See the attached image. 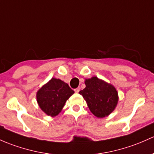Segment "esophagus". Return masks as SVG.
<instances>
[{
	"instance_id": "1",
	"label": "esophagus",
	"mask_w": 154,
	"mask_h": 154,
	"mask_svg": "<svg viewBox=\"0 0 154 154\" xmlns=\"http://www.w3.org/2000/svg\"><path fill=\"white\" fill-rule=\"evenodd\" d=\"M74 91H75L76 93H78V92L80 91V88H75V89H74Z\"/></svg>"
}]
</instances>
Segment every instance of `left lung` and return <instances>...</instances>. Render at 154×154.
Masks as SVG:
<instances>
[{
	"instance_id": "left-lung-1",
	"label": "left lung",
	"mask_w": 154,
	"mask_h": 154,
	"mask_svg": "<svg viewBox=\"0 0 154 154\" xmlns=\"http://www.w3.org/2000/svg\"><path fill=\"white\" fill-rule=\"evenodd\" d=\"M85 88L79 94L83 97L91 112L98 118L111 114L119 101L115 87L97 77L85 79Z\"/></svg>"
}]
</instances>
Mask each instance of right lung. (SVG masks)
I'll use <instances>...</instances> for the list:
<instances>
[{
    "instance_id": "1",
    "label": "right lung",
    "mask_w": 154,
    "mask_h": 154,
    "mask_svg": "<svg viewBox=\"0 0 154 154\" xmlns=\"http://www.w3.org/2000/svg\"><path fill=\"white\" fill-rule=\"evenodd\" d=\"M74 93L67 83L53 77L37 91V102L45 114L54 117L61 112L65 103Z\"/></svg>"
}]
</instances>
